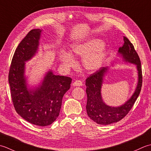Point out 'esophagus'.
<instances>
[{
    "mask_svg": "<svg viewBox=\"0 0 151 151\" xmlns=\"http://www.w3.org/2000/svg\"><path fill=\"white\" fill-rule=\"evenodd\" d=\"M83 83L81 81H79V80H77L73 83V86H74V87H81Z\"/></svg>",
    "mask_w": 151,
    "mask_h": 151,
    "instance_id": "obj_1",
    "label": "esophagus"
}]
</instances>
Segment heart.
<instances>
[{
	"mask_svg": "<svg viewBox=\"0 0 151 151\" xmlns=\"http://www.w3.org/2000/svg\"><path fill=\"white\" fill-rule=\"evenodd\" d=\"M70 53L60 52L59 60L64 66L72 67L75 64L73 57H83L82 64L87 71H96L102 65L106 56V47L100 39L93 38L80 44L71 45Z\"/></svg>",
	"mask_w": 151,
	"mask_h": 151,
	"instance_id": "heart-1",
	"label": "heart"
}]
</instances>
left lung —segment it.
<instances>
[{
  "label": "left lung",
  "mask_w": 151,
  "mask_h": 151,
  "mask_svg": "<svg viewBox=\"0 0 151 151\" xmlns=\"http://www.w3.org/2000/svg\"><path fill=\"white\" fill-rule=\"evenodd\" d=\"M123 38L124 44L119 47L117 55L124 62L136 65L137 71L136 88L133 94L124 104L117 107L110 106L104 102L101 93L104 78L109 71V67L101 68L87 78L85 83L87 95L86 109L90 119L98 124L107 125L121 121L130 111L140 93L142 85V71L139 57L130 40L125 36H123Z\"/></svg>",
  "instance_id": "left-lung-1"
}]
</instances>
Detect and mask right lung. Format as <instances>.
Instances as JSON below:
<instances>
[{
    "mask_svg": "<svg viewBox=\"0 0 151 151\" xmlns=\"http://www.w3.org/2000/svg\"><path fill=\"white\" fill-rule=\"evenodd\" d=\"M42 31L31 30L19 43L12 58L8 81L16 112L31 124L45 127L59 115L63 96L70 89L72 79L55 75L49 70L38 85L33 87L28 83L26 63L38 53Z\"/></svg>",
    "mask_w": 151,
    "mask_h": 151,
    "instance_id": "right-lung-1",
    "label": "right lung"
}]
</instances>
